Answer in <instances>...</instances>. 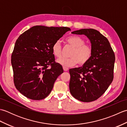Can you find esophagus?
Instances as JSON below:
<instances>
[{
    "mask_svg": "<svg viewBox=\"0 0 127 127\" xmlns=\"http://www.w3.org/2000/svg\"><path fill=\"white\" fill-rule=\"evenodd\" d=\"M63 68L64 71H67L68 70V68H66V67L63 66Z\"/></svg>",
    "mask_w": 127,
    "mask_h": 127,
    "instance_id": "esophagus-1",
    "label": "esophagus"
}]
</instances>
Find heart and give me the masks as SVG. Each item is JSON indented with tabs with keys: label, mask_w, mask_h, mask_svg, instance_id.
Returning <instances> with one entry per match:
<instances>
[{
	"label": "heart",
	"mask_w": 127,
	"mask_h": 127,
	"mask_svg": "<svg viewBox=\"0 0 127 127\" xmlns=\"http://www.w3.org/2000/svg\"><path fill=\"white\" fill-rule=\"evenodd\" d=\"M68 44L74 48L70 53L68 58H62L57 60V62L62 66L70 67L79 63L80 65H83L90 61L92 55V48L90 45L85 44V41L79 36L72 35L66 39ZM52 51L53 55L57 58L62 56V49L61 43L56 41L52 45Z\"/></svg>",
	"instance_id": "1"
}]
</instances>
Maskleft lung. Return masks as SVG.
Wrapping results in <instances>:
<instances>
[{"mask_svg": "<svg viewBox=\"0 0 127 127\" xmlns=\"http://www.w3.org/2000/svg\"><path fill=\"white\" fill-rule=\"evenodd\" d=\"M71 33L83 34L90 39L92 55L82 67L69 70L70 92L81 101H93L100 97L112 82L115 53L109 40L95 29H82Z\"/></svg>", "mask_w": 127, "mask_h": 127, "instance_id": "left-lung-1", "label": "left lung"}]
</instances>
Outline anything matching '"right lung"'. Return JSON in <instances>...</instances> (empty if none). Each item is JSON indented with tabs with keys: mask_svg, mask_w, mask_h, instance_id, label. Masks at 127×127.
Segmentation results:
<instances>
[{
	"mask_svg": "<svg viewBox=\"0 0 127 127\" xmlns=\"http://www.w3.org/2000/svg\"><path fill=\"white\" fill-rule=\"evenodd\" d=\"M68 27L36 26L24 32L15 42L11 55L13 81L16 89L27 98L39 100L48 95L56 79L63 72L55 62L53 44Z\"/></svg>",
	"mask_w": 127,
	"mask_h": 127,
	"instance_id": "add662e5",
	"label": "right lung"
}]
</instances>
